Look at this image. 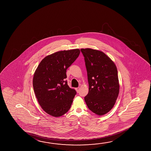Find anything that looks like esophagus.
I'll return each instance as SVG.
<instances>
[{
	"label": "esophagus",
	"instance_id": "obj_1",
	"mask_svg": "<svg viewBox=\"0 0 151 151\" xmlns=\"http://www.w3.org/2000/svg\"><path fill=\"white\" fill-rule=\"evenodd\" d=\"M75 89H76V91L77 92V93H78L79 91V89H80V88H79V87H77V88H75Z\"/></svg>",
	"mask_w": 151,
	"mask_h": 151
}]
</instances>
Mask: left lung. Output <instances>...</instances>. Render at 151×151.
<instances>
[{"mask_svg":"<svg viewBox=\"0 0 151 151\" xmlns=\"http://www.w3.org/2000/svg\"><path fill=\"white\" fill-rule=\"evenodd\" d=\"M86 67L88 93L84 99L88 108L99 116L111 110L119 96V84L116 65L103 52L82 48Z\"/></svg>","mask_w":151,"mask_h":151,"instance_id":"left-lung-1","label":"left lung"}]
</instances>
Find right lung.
Returning <instances> with one entry per match:
<instances>
[{
  "label": "right lung",
  "mask_w": 151,
  "mask_h": 151,
  "mask_svg": "<svg viewBox=\"0 0 151 151\" xmlns=\"http://www.w3.org/2000/svg\"><path fill=\"white\" fill-rule=\"evenodd\" d=\"M79 54V49L56 52L45 57L35 70V95L42 109L51 116H62L71 107L76 91L67 85L66 73Z\"/></svg>",
  "instance_id": "obj_1"
}]
</instances>
